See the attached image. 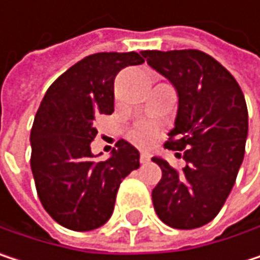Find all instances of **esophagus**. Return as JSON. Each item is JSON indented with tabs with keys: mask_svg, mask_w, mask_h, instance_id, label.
<instances>
[{
	"mask_svg": "<svg viewBox=\"0 0 260 260\" xmlns=\"http://www.w3.org/2000/svg\"><path fill=\"white\" fill-rule=\"evenodd\" d=\"M150 153L149 152H141V155H140V162L141 164H146V162H149L150 161Z\"/></svg>",
	"mask_w": 260,
	"mask_h": 260,
	"instance_id": "1",
	"label": "esophagus"
}]
</instances>
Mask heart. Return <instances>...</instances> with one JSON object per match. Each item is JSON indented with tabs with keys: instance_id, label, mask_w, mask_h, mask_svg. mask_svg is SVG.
Here are the masks:
<instances>
[{
	"instance_id": "obj_1",
	"label": "heart",
	"mask_w": 260,
	"mask_h": 260,
	"mask_svg": "<svg viewBox=\"0 0 260 260\" xmlns=\"http://www.w3.org/2000/svg\"><path fill=\"white\" fill-rule=\"evenodd\" d=\"M158 135V128L153 123H140L138 126H135L131 131L129 137L131 140L140 146H149L155 141Z\"/></svg>"
}]
</instances>
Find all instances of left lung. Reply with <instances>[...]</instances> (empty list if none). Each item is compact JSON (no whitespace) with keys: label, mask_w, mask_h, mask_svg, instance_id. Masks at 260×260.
<instances>
[{"label":"left lung","mask_w":260,"mask_h":260,"mask_svg":"<svg viewBox=\"0 0 260 260\" xmlns=\"http://www.w3.org/2000/svg\"><path fill=\"white\" fill-rule=\"evenodd\" d=\"M141 55L178 91L175 128L164 146L183 150L186 162L176 169L152 158L162 170L152 191L153 208L170 228L205 226L223 208L244 159L248 111L242 90L226 68L202 51H143Z\"/></svg>","instance_id":"left-lung-1"}]
</instances>
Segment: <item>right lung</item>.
<instances>
[{"mask_svg": "<svg viewBox=\"0 0 260 260\" xmlns=\"http://www.w3.org/2000/svg\"><path fill=\"white\" fill-rule=\"evenodd\" d=\"M144 63L137 52H98L55 79L31 128V172L45 211L63 228L85 232L105 224L117 189L140 167V153L119 140L107 161H96L90 143L94 120L114 111V79Z\"/></svg>", "mask_w": 260, "mask_h": 260, "instance_id": "add662e5", "label": "right lung"}]
</instances>
